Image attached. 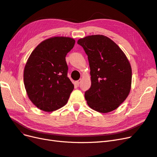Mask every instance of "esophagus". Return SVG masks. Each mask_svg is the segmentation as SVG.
Returning a JSON list of instances; mask_svg holds the SVG:
<instances>
[{
	"label": "esophagus",
	"mask_w": 157,
	"mask_h": 157,
	"mask_svg": "<svg viewBox=\"0 0 157 157\" xmlns=\"http://www.w3.org/2000/svg\"><path fill=\"white\" fill-rule=\"evenodd\" d=\"M81 80H82V79L81 78H80L78 80H77V81H76L75 82V84L77 85V86H78L79 85V84H80V82H81Z\"/></svg>",
	"instance_id": "obj_1"
}]
</instances>
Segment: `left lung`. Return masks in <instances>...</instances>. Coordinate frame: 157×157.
Wrapping results in <instances>:
<instances>
[{"label":"left lung","instance_id":"8db88e82","mask_svg":"<svg viewBox=\"0 0 157 157\" xmlns=\"http://www.w3.org/2000/svg\"><path fill=\"white\" fill-rule=\"evenodd\" d=\"M77 43L88 56L91 87L84 94L88 106L99 113L115 110L130 94L132 67L115 42L102 35L87 36Z\"/></svg>","mask_w":157,"mask_h":157}]
</instances>
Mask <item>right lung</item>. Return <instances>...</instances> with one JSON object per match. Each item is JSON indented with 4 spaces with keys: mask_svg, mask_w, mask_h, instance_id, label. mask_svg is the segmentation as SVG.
Masks as SVG:
<instances>
[{
    "mask_svg": "<svg viewBox=\"0 0 157 157\" xmlns=\"http://www.w3.org/2000/svg\"><path fill=\"white\" fill-rule=\"evenodd\" d=\"M75 40L54 36L41 42L28 58L23 80L28 97L39 109L52 112L67 103L74 85L67 77L65 57Z\"/></svg>",
    "mask_w": 157,
    "mask_h": 157,
    "instance_id": "add662e5",
    "label": "right lung"
}]
</instances>
